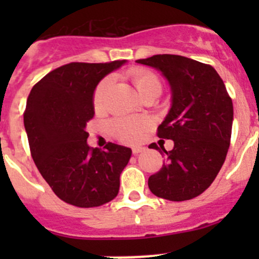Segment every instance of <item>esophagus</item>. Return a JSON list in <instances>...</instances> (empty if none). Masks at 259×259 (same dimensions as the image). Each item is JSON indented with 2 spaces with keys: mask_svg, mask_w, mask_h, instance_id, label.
I'll return each instance as SVG.
<instances>
[{
  "mask_svg": "<svg viewBox=\"0 0 259 259\" xmlns=\"http://www.w3.org/2000/svg\"><path fill=\"white\" fill-rule=\"evenodd\" d=\"M144 150H145V148H142V146H135V148L132 149V153L134 154V155H138V154L143 153Z\"/></svg>",
  "mask_w": 259,
  "mask_h": 259,
  "instance_id": "obj_1",
  "label": "esophagus"
}]
</instances>
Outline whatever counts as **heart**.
Instances as JSON below:
<instances>
[{
    "instance_id": "b5f03b06",
    "label": "heart",
    "mask_w": 259,
    "mask_h": 259,
    "mask_svg": "<svg viewBox=\"0 0 259 259\" xmlns=\"http://www.w3.org/2000/svg\"><path fill=\"white\" fill-rule=\"evenodd\" d=\"M127 76L143 98L150 95L156 98L163 91V81L155 72L150 70L134 67L127 71ZM113 76L104 77L94 90L93 105L96 111H101L104 109L106 94L113 85ZM146 126H148V120L145 117H119L111 122V132L120 142L125 144H135L142 139Z\"/></svg>"
}]
</instances>
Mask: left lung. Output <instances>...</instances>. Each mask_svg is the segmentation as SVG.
Instances as JSON below:
<instances>
[{
    "instance_id": "1",
    "label": "left lung",
    "mask_w": 259,
    "mask_h": 259,
    "mask_svg": "<svg viewBox=\"0 0 259 259\" xmlns=\"http://www.w3.org/2000/svg\"><path fill=\"white\" fill-rule=\"evenodd\" d=\"M137 62L160 70L173 93L170 111L156 134L173 140L174 148L149 145L165 153L160 170L149 177V189L171 202L193 199L209 188L226 160L233 124L231 96L208 64L166 54Z\"/></svg>"
}]
</instances>
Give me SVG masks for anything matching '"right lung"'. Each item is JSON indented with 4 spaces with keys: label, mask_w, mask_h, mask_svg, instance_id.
<instances>
[{
    "label": "right lung",
    "mask_w": 259,
    "mask_h": 259,
    "mask_svg": "<svg viewBox=\"0 0 259 259\" xmlns=\"http://www.w3.org/2000/svg\"><path fill=\"white\" fill-rule=\"evenodd\" d=\"M122 64L62 65L36 82L27 98L23 124L31 156L52 192L75 207H100L113 200L132 156L129 148L114 143L105 150L86 143V124L95 114L94 90Z\"/></svg>",
    "instance_id": "obj_1"
}]
</instances>
